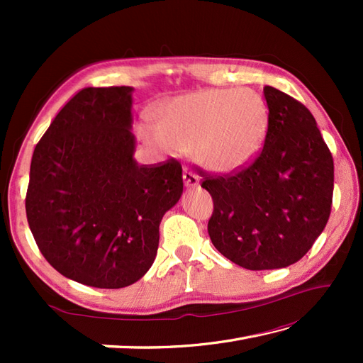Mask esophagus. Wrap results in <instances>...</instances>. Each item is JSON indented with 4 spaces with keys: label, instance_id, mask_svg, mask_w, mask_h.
I'll return each instance as SVG.
<instances>
[{
    "label": "esophagus",
    "instance_id": "esophagus-1",
    "mask_svg": "<svg viewBox=\"0 0 363 363\" xmlns=\"http://www.w3.org/2000/svg\"><path fill=\"white\" fill-rule=\"evenodd\" d=\"M182 179H184V186L187 189H196L199 186V177L195 173L189 172V169H184Z\"/></svg>",
    "mask_w": 363,
    "mask_h": 363
}]
</instances>
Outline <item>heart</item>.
I'll return each mask as SVG.
<instances>
[{
  "label": "heart",
  "instance_id": "heart-1",
  "mask_svg": "<svg viewBox=\"0 0 363 363\" xmlns=\"http://www.w3.org/2000/svg\"><path fill=\"white\" fill-rule=\"evenodd\" d=\"M268 126V106L257 91L211 89L172 99L160 111V128L143 125L142 135L172 152L195 150L204 168L233 173L257 156Z\"/></svg>",
  "mask_w": 363,
  "mask_h": 363
}]
</instances>
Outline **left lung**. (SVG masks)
<instances>
[{"label":"left lung","mask_w":363,"mask_h":363,"mask_svg":"<svg viewBox=\"0 0 363 363\" xmlns=\"http://www.w3.org/2000/svg\"><path fill=\"white\" fill-rule=\"evenodd\" d=\"M264 95L269 126L259 157L201 184L213 199V246L246 269L285 268L303 257L326 226L334 191V160L313 115L272 86Z\"/></svg>","instance_id":"obj_1"}]
</instances>
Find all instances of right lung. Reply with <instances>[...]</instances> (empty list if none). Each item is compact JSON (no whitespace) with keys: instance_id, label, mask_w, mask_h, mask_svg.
Segmentation results:
<instances>
[{"instance_id":"1","label":"right lung","mask_w":363,"mask_h":363,"mask_svg":"<svg viewBox=\"0 0 363 363\" xmlns=\"http://www.w3.org/2000/svg\"><path fill=\"white\" fill-rule=\"evenodd\" d=\"M134 87H89L68 101L30 160L26 215L60 274L123 289L151 268L159 225L182 195L179 162L138 165Z\"/></svg>"}]
</instances>
